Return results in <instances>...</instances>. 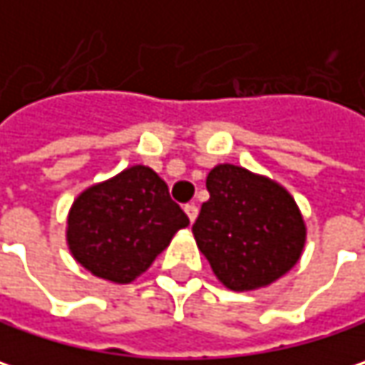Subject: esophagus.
Returning <instances> with one entry per match:
<instances>
[{"instance_id":"1","label":"esophagus","mask_w":365,"mask_h":365,"mask_svg":"<svg viewBox=\"0 0 365 365\" xmlns=\"http://www.w3.org/2000/svg\"><path fill=\"white\" fill-rule=\"evenodd\" d=\"M185 212H187V216H189V220L195 222L197 214H199V207H197L195 203H187V205H185Z\"/></svg>"}]
</instances>
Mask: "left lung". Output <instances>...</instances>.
Listing matches in <instances>:
<instances>
[{"label": "left lung", "instance_id": "1", "mask_svg": "<svg viewBox=\"0 0 365 365\" xmlns=\"http://www.w3.org/2000/svg\"><path fill=\"white\" fill-rule=\"evenodd\" d=\"M210 199L193 235L214 274L232 291L266 287L299 259L305 224L280 185L249 170L220 164L207 174Z\"/></svg>", "mask_w": 365, "mask_h": 365}]
</instances>
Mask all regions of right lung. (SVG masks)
Instances as JSON below:
<instances>
[{"label": "right lung", "instance_id": "obj_1", "mask_svg": "<svg viewBox=\"0 0 365 365\" xmlns=\"http://www.w3.org/2000/svg\"><path fill=\"white\" fill-rule=\"evenodd\" d=\"M187 224L168 185L151 168L133 166L78 195L68 216V245L89 272L126 284Z\"/></svg>", "mask_w": 365, "mask_h": 365}]
</instances>
